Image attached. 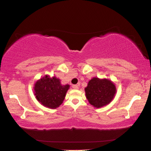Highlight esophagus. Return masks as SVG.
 <instances>
[{
  "instance_id": "esophagus-1",
  "label": "esophagus",
  "mask_w": 151,
  "mask_h": 151,
  "mask_svg": "<svg viewBox=\"0 0 151 151\" xmlns=\"http://www.w3.org/2000/svg\"><path fill=\"white\" fill-rule=\"evenodd\" d=\"M72 88H73V89H78V86L76 85H73L72 86Z\"/></svg>"
}]
</instances>
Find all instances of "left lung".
Instances as JSON below:
<instances>
[{
    "label": "left lung",
    "mask_w": 151,
    "mask_h": 151,
    "mask_svg": "<svg viewBox=\"0 0 151 151\" xmlns=\"http://www.w3.org/2000/svg\"><path fill=\"white\" fill-rule=\"evenodd\" d=\"M85 90L89 103L96 108L111 103L116 93L115 85L112 82L99 78H92Z\"/></svg>",
    "instance_id": "obj_1"
}]
</instances>
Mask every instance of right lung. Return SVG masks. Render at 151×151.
Returning <instances> with one entry per match:
<instances>
[{"mask_svg": "<svg viewBox=\"0 0 151 151\" xmlns=\"http://www.w3.org/2000/svg\"><path fill=\"white\" fill-rule=\"evenodd\" d=\"M69 85H62L59 79L46 75L35 83L36 98L42 105L56 109L62 104Z\"/></svg>", "mask_w": 151, "mask_h": 151, "instance_id": "1", "label": "right lung"}]
</instances>
